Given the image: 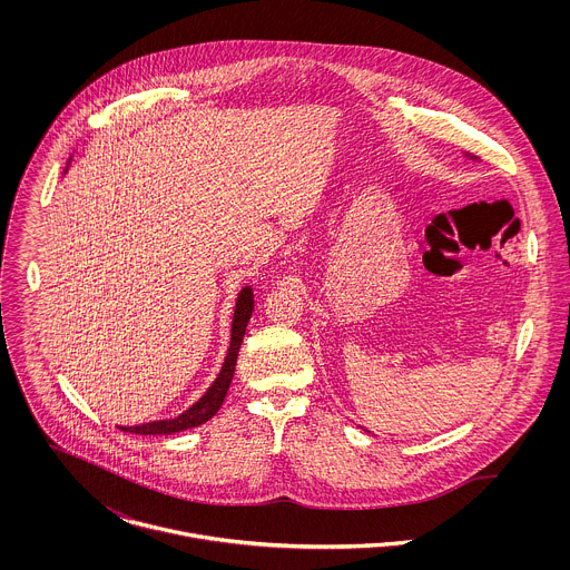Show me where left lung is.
Wrapping results in <instances>:
<instances>
[{"label": "left lung", "instance_id": "8db88e82", "mask_svg": "<svg viewBox=\"0 0 570 570\" xmlns=\"http://www.w3.org/2000/svg\"><path fill=\"white\" fill-rule=\"evenodd\" d=\"M463 156H465V158H470V160H479L476 156H470V154H463Z\"/></svg>", "mask_w": 570, "mask_h": 570}]
</instances>
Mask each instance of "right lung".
Returning <instances> with one entry per match:
<instances>
[{"label": "right lung", "instance_id": "right-lung-1", "mask_svg": "<svg viewBox=\"0 0 570 570\" xmlns=\"http://www.w3.org/2000/svg\"><path fill=\"white\" fill-rule=\"evenodd\" d=\"M70 163H72V158H70ZM63 173H68V168ZM252 312H254V292H252V285L245 283L235 301V314H233V325H230V346H228L226 360L222 364V371L215 377V382L210 384V389L193 406L186 407L181 414H177L173 419L147 421V423H138V425H129V428H120V430L131 432V434H173V432H181L188 428H197V425L206 423L208 419H213L228 395V389H230V382L235 375V366H237V355H239V348L244 342L245 326L252 318Z\"/></svg>", "mask_w": 570, "mask_h": 570}]
</instances>
